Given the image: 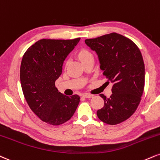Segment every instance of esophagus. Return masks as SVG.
<instances>
[{"label":"esophagus","instance_id":"1","mask_svg":"<svg viewBox=\"0 0 160 160\" xmlns=\"http://www.w3.org/2000/svg\"><path fill=\"white\" fill-rule=\"evenodd\" d=\"M82 97L85 98H91L93 97V95H90V94H83Z\"/></svg>","mask_w":160,"mask_h":160}]
</instances>
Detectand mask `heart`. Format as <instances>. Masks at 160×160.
I'll list each match as a JSON object with an SVG mask.
<instances>
[{
    "instance_id": "1",
    "label": "heart",
    "mask_w": 160,
    "mask_h": 160,
    "mask_svg": "<svg viewBox=\"0 0 160 160\" xmlns=\"http://www.w3.org/2000/svg\"><path fill=\"white\" fill-rule=\"evenodd\" d=\"M79 58H80V61L83 62L89 58H93V55H92V53L86 49H83L80 51V53H79Z\"/></svg>"
}]
</instances>
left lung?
<instances>
[{
	"label": "left lung",
	"instance_id": "8db88e82",
	"mask_svg": "<svg viewBox=\"0 0 160 160\" xmlns=\"http://www.w3.org/2000/svg\"><path fill=\"white\" fill-rule=\"evenodd\" d=\"M98 56L100 68L112 83V95L103 98L104 106L97 111L101 122L120 124L137 109L145 87V64L140 50L130 38L116 32L85 40Z\"/></svg>",
	"mask_w": 160,
	"mask_h": 160
}]
</instances>
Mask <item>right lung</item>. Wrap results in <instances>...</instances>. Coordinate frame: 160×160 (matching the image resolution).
<instances>
[{
	"label": "right lung",
	"instance_id": "obj_1",
	"mask_svg": "<svg viewBox=\"0 0 160 160\" xmlns=\"http://www.w3.org/2000/svg\"><path fill=\"white\" fill-rule=\"evenodd\" d=\"M80 39L43 38L23 56L20 80L25 100L31 110L48 124L58 126L68 122L80 103V96H65L55 86L64 60Z\"/></svg>",
	"mask_w": 160,
	"mask_h": 160
}]
</instances>
